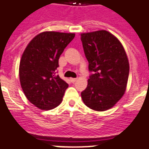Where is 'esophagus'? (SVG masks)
<instances>
[{
	"mask_svg": "<svg viewBox=\"0 0 149 149\" xmlns=\"http://www.w3.org/2000/svg\"><path fill=\"white\" fill-rule=\"evenodd\" d=\"M77 78H70V81H71V83H75L77 81Z\"/></svg>",
	"mask_w": 149,
	"mask_h": 149,
	"instance_id": "esophagus-1",
	"label": "esophagus"
}]
</instances>
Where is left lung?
I'll return each mask as SVG.
<instances>
[{"mask_svg":"<svg viewBox=\"0 0 149 149\" xmlns=\"http://www.w3.org/2000/svg\"><path fill=\"white\" fill-rule=\"evenodd\" d=\"M81 41L89 63L90 75L81 97L94 111L111 108L122 97L129 75V63L121 43L104 30L81 34Z\"/></svg>","mask_w":149,"mask_h":149,"instance_id":"left-lung-1","label":"left lung"}]
</instances>
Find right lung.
<instances>
[{"instance_id": "add662e5", "label": "right lung", "mask_w": 149, "mask_h": 149, "mask_svg": "<svg viewBox=\"0 0 149 149\" xmlns=\"http://www.w3.org/2000/svg\"><path fill=\"white\" fill-rule=\"evenodd\" d=\"M75 34L45 31L29 42L20 62L21 86L27 99L41 110L60 104L68 84L56 74L58 58Z\"/></svg>"}]
</instances>
